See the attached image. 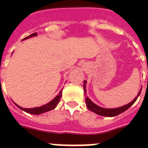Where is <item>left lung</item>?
I'll list each match as a JSON object with an SVG mask.
<instances>
[{"label":"left lung","instance_id":"1","mask_svg":"<svg viewBox=\"0 0 148 148\" xmlns=\"http://www.w3.org/2000/svg\"><path fill=\"white\" fill-rule=\"evenodd\" d=\"M86 84H87V81H84V95H87V90H86ZM140 91H141V89L140 90L139 93L138 94V95L136 96L135 98L134 99L133 101H131V103H127L126 105L122 106V107H120V108H101L97 106V104H95V103H93L92 101H90V99L88 98V97H87L85 98V102H86V106L88 107V108L90 111L92 112H95V114H97L98 115H101V116H104V117H114V116H117V115L121 114L124 111H125L126 110H127L131 105H133L134 102L136 101V100L138 99V96L140 95Z\"/></svg>","mask_w":148,"mask_h":148}]
</instances>
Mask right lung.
I'll use <instances>...</instances> for the list:
<instances>
[{
	"label": "right lung",
	"instance_id": "obj_1",
	"mask_svg": "<svg viewBox=\"0 0 148 148\" xmlns=\"http://www.w3.org/2000/svg\"><path fill=\"white\" fill-rule=\"evenodd\" d=\"M35 36H37V33L31 34V35H29L28 37L24 38L23 40L28 39V38H32V37H35ZM61 96H62V90H60L59 94H58L52 101H50L49 103H46V104L41 106V107H38V108H21V107H20V106L17 105V104H16V103H15V104H16V106H17V108H19L21 110H24V111L28 113V114H43V113L45 112H47V111H49V110L54 109V108H56V106L58 105V103H59Z\"/></svg>",
	"mask_w": 148,
	"mask_h": 148
}]
</instances>
